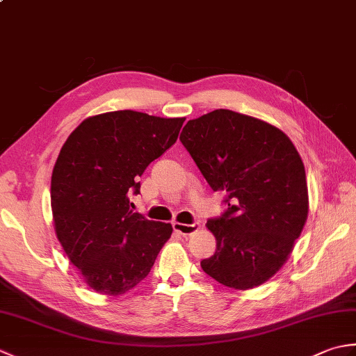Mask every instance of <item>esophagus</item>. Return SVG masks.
Returning a JSON list of instances; mask_svg holds the SVG:
<instances>
[{
	"label": "esophagus",
	"mask_w": 356,
	"mask_h": 356,
	"mask_svg": "<svg viewBox=\"0 0 356 356\" xmlns=\"http://www.w3.org/2000/svg\"><path fill=\"white\" fill-rule=\"evenodd\" d=\"M172 228L174 231H176L177 234H180V236H191V234H194L195 231H197L200 228L199 223H193V225H186V223H179V222H174L172 223Z\"/></svg>",
	"instance_id": "1"
}]
</instances>
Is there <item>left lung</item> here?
<instances>
[{
  "label": "left lung",
  "mask_w": 356,
  "mask_h": 356,
  "mask_svg": "<svg viewBox=\"0 0 356 356\" xmlns=\"http://www.w3.org/2000/svg\"><path fill=\"white\" fill-rule=\"evenodd\" d=\"M180 140L228 211L211 218L216 252L200 266L248 291L283 268L309 213L306 171L292 140L269 122L232 110L188 120Z\"/></svg>",
  "instance_id": "left-lung-1"
}]
</instances>
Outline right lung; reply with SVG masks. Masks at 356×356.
I'll return each mask as SVG.
<instances>
[{"label":"right lung","instance_id":"add662e5","mask_svg":"<svg viewBox=\"0 0 356 356\" xmlns=\"http://www.w3.org/2000/svg\"><path fill=\"white\" fill-rule=\"evenodd\" d=\"M185 118L133 110L90 116L53 166V226L65 255L97 293L118 297L145 278L172 234L171 223L134 213L147 166L177 140Z\"/></svg>","mask_w":356,"mask_h":356}]
</instances>
